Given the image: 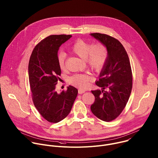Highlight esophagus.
Returning <instances> with one entry per match:
<instances>
[{"mask_svg": "<svg viewBox=\"0 0 158 158\" xmlns=\"http://www.w3.org/2000/svg\"><path fill=\"white\" fill-rule=\"evenodd\" d=\"M85 92V91H84V90H82V89H79V90H78V93H79V94H82L84 93Z\"/></svg>", "mask_w": 158, "mask_h": 158, "instance_id": "esophagus-1", "label": "esophagus"}]
</instances>
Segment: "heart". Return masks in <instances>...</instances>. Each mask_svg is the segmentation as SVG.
<instances>
[{
  "mask_svg": "<svg viewBox=\"0 0 158 158\" xmlns=\"http://www.w3.org/2000/svg\"><path fill=\"white\" fill-rule=\"evenodd\" d=\"M73 53L85 60L87 66L96 73H100L104 67L108 59L109 52L105 45L101 42L94 44L84 41L82 39L76 40L72 46ZM66 56L64 52H60L57 56L58 65L61 70L65 69ZM92 77L88 74H77L69 78V83L74 86L85 89L91 81Z\"/></svg>",
  "mask_w": 158,
  "mask_h": 158,
  "instance_id": "1",
  "label": "heart"
}]
</instances>
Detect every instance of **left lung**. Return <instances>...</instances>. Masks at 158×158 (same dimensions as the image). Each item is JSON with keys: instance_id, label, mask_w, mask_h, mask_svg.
I'll use <instances>...</instances> for the list:
<instances>
[{"instance_id": "1", "label": "left lung", "mask_w": 158, "mask_h": 158, "mask_svg": "<svg viewBox=\"0 0 158 158\" xmlns=\"http://www.w3.org/2000/svg\"><path fill=\"white\" fill-rule=\"evenodd\" d=\"M91 35L104 44L109 52L96 82L102 89L91 91L95 101L91 109L98 118L109 122L120 115L129 100L132 87L131 67L127 52L118 39L104 34Z\"/></svg>"}]
</instances>
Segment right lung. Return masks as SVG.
Returning <instances> with one entry per match:
<instances>
[{
    "label": "right lung",
    "mask_w": 158,
    "mask_h": 158,
    "mask_svg": "<svg viewBox=\"0 0 158 158\" xmlns=\"http://www.w3.org/2000/svg\"><path fill=\"white\" fill-rule=\"evenodd\" d=\"M71 35H51L38 43L29 62V79L32 98L40 115L48 121L57 123L69 114L77 96V89L69 85L60 94L56 85L60 76L57 52Z\"/></svg>",
    "instance_id": "obj_1"
}]
</instances>
